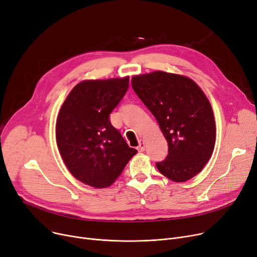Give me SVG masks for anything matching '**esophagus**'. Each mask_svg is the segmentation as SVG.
I'll return each mask as SVG.
<instances>
[{
  "instance_id": "1",
  "label": "esophagus",
  "mask_w": 257,
  "mask_h": 257,
  "mask_svg": "<svg viewBox=\"0 0 257 257\" xmlns=\"http://www.w3.org/2000/svg\"><path fill=\"white\" fill-rule=\"evenodd\" d=\"M145 149H146L145 142L141 140V141H140V144H139V146H138V150H139L140 152H144V151H145Z\"/></svg>"
}]
</instances>
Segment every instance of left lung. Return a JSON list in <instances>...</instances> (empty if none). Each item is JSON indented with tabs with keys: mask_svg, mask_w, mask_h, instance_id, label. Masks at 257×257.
<instances>
[{
	"mask_svg": "<svg viewBox=\"0 0 257 257\" xmlns=\"http://www.w3.org/2000/svg\"><path fill=\"white\" fill-rule=\"evenodd\" d=\"M132 88L155 116L169 154L156 163L175 182L190 180L207 164L214 148L215 124L204 92L190 78L156 71L132 77Z\"/></svg>",
	"mask_w": 257,
	"mask_h": 257,
	"instance_id": "1",
	"label": "left lung"
}]
</instances>
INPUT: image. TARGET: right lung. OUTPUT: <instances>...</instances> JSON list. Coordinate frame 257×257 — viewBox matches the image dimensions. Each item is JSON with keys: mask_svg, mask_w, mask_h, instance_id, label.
Masks as SVG:
<instances>
[{"mask_svg": "<svg viewBox=\"0 0 257 257\" xmlns=\"http://www.w3.org/2000/svg\"><path fill=\"white\" fill-rule=\"evenodd\" d=\"M129 77L85 80L63 102L56 121L59 153L73 176L92 187L115 181L133 155L109 119L125 96Z\"/></svg>", "mask_w": 257, "mask_h": 257, "instance_id": "right-lung-1", "label": "right lung"}]
</instances>
